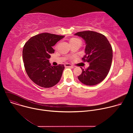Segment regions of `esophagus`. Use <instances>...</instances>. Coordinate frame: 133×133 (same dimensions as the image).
<instances>
[{"label":"esophagus","mask_w":133,"mask_h":133,"mask_svg":"<svg viewBox=\"0 0 133 133\" xmlns=\"http://www.w3.org/2000/svg\"><path fill=\"white\" fill-rule=\"evenodd\" d=\"M65 66L67 67H71V68H74V66L71 65V64H65Z\"/></svg>","instance_id":"34e87169"}]
</instances>
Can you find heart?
Segmentation results:
<instances>
[{"label": "heart", "instance_id": "1", "mask_svg": "<svg viewBox=\"0 0 133 133\" xmlns=\"http://www.w3.org/2000/svg\"><path fill=\"white\" fill-rule=\"evenodd\" d=\"M80 41L79 39L76 38H72L70 40H69V43H74L75 42H76V41Z\"/></svg>", "mask_w": 133, "mask_h": 133}]
</instances>
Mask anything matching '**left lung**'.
<instances>
[{"label": "left lung", "instance_id": "obj_1", "mask_svg": "<svg viewBox=\"0 0 133 133\" xmlns=\"http://www.w3.org/2000/svg\"><path fill=\"white\" fill-rule=\"evenodd\" d=\"M85 41L86 55L83 61L89 63V66L83 69L78 78L83 84L94 86L102 82L108 75L112 62V49L107 39L102 34L93 31L76 33Z\"/></svg>", "mask_w": 133, "mask_h": 133}]
</instances>
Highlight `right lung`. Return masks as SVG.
<instances>
[{
    "label": "right lung",
    "instance_id": "right-lung-1",
    "mask_svg": "<svg viewBox=\"0 0 133 133\" xmlns=\"http://www.w3.org/2000/svg\"><path fill=\"white\" fill-rule=\"evenodd\" d=\"M64 37L42 33L32 37L25 44L23 50L25 68L29 78L37 85L49 88L59 82L64 65L52 66L49 59L55 51L52 46Z\"/></svg>",
    "mask_w": 133,
    "mask_h": 133
}]
</instances>
